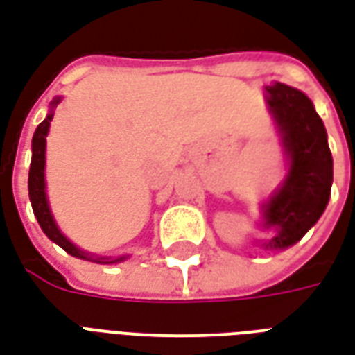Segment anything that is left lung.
<instances>
[{"label":"left lung","instance_id":"left-lung-1","mask_svg":"<svg viewBox=\"0 0 355 355\" xmlns=\"http://www.w3.org/2000/svg\"><path fill=\"white\" fill-rule=\"evenodd\" d=\"M266 91L291 162L282 190L264 209V226L277 230L268 245L283 249L297 243L327 207L333 155L323 121L304 93L283 83L270 85Z\"/></svg>","mask_w":355,"mask_h":355}]
</instances>
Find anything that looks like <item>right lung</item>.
<instances>
[{"label": "right lung", "instance_id": "1", "mask_svg": "<svg viewBox=\"0 0 355 355\" xmlns=\"http://www.w3.org/2000/svg\"><path fill=\"white\" fill-rule=\"evenodd\" d=\"M60 98L53 101V106H57ZM51 119H53V114L43 119L42 123L37 125V129L34 132V139H32V163H30V175H28V192H30V201H32V209H34V215L37 218V223L42 226V230L45 232V236L49 239H53L57 245H60L64 249L66 253L73 254V257H80V259H87V261L93 262H117L123 261V257L119 259H91L87 254L80 251L78 247L72 245L68 239L60 234V230L57 228V224L53 220V215L49 211V203H47V196H45V137H47V131H49Z\"/></svg>", "mask_w": 355, "mask_h": 355}]
</instances>
